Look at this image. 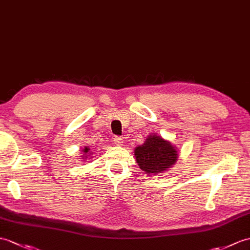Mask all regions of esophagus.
<instances>
[{
	"mask_svg": "<svg viewBox=\"0 0 250 250\" xmlns=\"http://www.w3.org/2000/svg\"><path fill=\"white\" fill-rule=\"evenodd\" d=\"M114 144L117 145V146H121V145L124 144V139H123V137H120V136H115V137H114Z\"/></svg>",
	"mask_w": 250,
	"mask_h": 250,
	"instance_id": "obj_1",
	"label": "esophagus"
}]
</instances>
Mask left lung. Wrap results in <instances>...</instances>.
<instances>
[{"mask_svg": "<svg viewBox=\"0 0 250 250\" xmlns=\"http://www.w3.org/2000/svg\"><path fill=\"white\" fill-rule=\"evenodd\" d=\"M134 155L139 168L149 176L165 171L178 160L176 146L156 134L148 136L142 146L136 147Z\"/></svg>", "mask_w": 250, "mask_h": 250, "instance_id": "obj_1", "label": "left lung"}]
</instances>
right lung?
Segmentation results:
<instances>
[{"mask_svg":"<svg viewBox=\"0 0 250 250\" xmlns=\"http://www.w3.org/2000/svg\"><path fill=\"white\" fill-rule=\"evenodd\" d=\"M89 148L88 147H85L83 150H82V151L84 152V155L83 156H88V154H90V153H92V152H90L89 154L88 153V152H89Z\"/></svg>","mask_w":250,"mask_h":250,"instance_id":"add662e5","label":"right lung"}]
</instances>
